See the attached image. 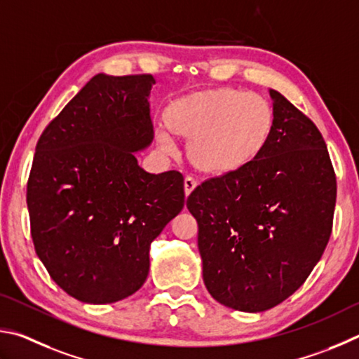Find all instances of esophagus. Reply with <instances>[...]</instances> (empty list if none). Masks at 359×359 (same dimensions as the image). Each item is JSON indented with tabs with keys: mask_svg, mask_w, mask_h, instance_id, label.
Listing matches in <instances>:
<instances>
[{
	"mask_svg": "<svg viewBox=\"0 0 359 359\" xmlns=\"http://www.w3.org/2000/svg\"><path fill=\"white\" fill-rule=\"evenodd\" d=\"M197 187V181L192 178V176H186L184 178V192H186V197L189 196V194L196 189Z\"/></svg>",
	"mask_w": 359,
	"mask_h": 359,
	"instance_id": "34e87169",
	"label": "esophagus"
}]
</instances>
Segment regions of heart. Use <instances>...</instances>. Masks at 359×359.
I'll use <instances>...</instances> for the list:
<instances>
[{
	"mask_svg": "<svg viewBox=\"0 0 359 359\" xmlns=\"http://www.w3.org/2000/svg\"><path fill=\"white\" fill-rule=\"evenodd\" d=\"M167 128L156 130L159 148L176 154L173 135L187 138L192 165L210 175H229L249 165L271 135L274 113L265 97L233 88L186 94L172 100Z\"/></svg>",
	"mask_w": 359,
	"mask_h": 359,
	"instance_id": "obj_1",
	"label": "heart"
}]
</instances>
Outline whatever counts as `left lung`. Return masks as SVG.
Returning <instances> with one entry per match:
<instances>
[{
  "mask_svg": "<svg viewBox=\"0 0 359 359\" xmlns=\"http://www.w3.org/2000/svg\"><path fill=\"white\" fill-rule=\"evenodd\" d=\"M274 124L255 159L187 197L206 290L240 312L278 306L304 284L328 244L336 176L322 134L269 90Z\"/></svg>",
  "mask_w": 359,
  "mask_h": 359,
  "instance_id": "left-lung-1",
  "label": "left lung"
}]
</instances>
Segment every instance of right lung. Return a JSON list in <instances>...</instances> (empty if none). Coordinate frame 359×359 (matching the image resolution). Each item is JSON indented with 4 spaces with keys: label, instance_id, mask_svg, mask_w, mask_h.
Listing matches in <instances>:
<instances>
[{
    "label": "right lung",
    "instance_id": "add662e5",
    "mask_svg": "<svg viewBox=\"0 0 359 359\" xmlns=\"http://www.w3.org/2000/svg\"><path fill=\"white\" fill-rule=\"evenodd\" d=\"M153 75L97 74L37 142L27 203L36 254L56 285L88 304L130 297L149 248L184 206L176 170L149 173L135 154L154 138Z\"/></svg>",
    "mask_w": 359,
    "mask_h": 359
}]
</instances>
